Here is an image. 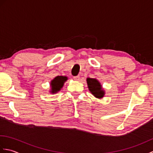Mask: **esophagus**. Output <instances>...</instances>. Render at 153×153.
I'll list each match as a JSON object with an SVG mask.
<instances>
[{
  "label": "esophagus",
  "mask_w": 153,
  "mask_h": 153,
  "mask_svg": "<svg viewBox=\"0 0 153 153\" xmlns=\"http://www.w3.org/2000/svg\"><path fill=\"white\" fill-rule=\"evenodd\" d=\"M79 78H80L79 76H74V80H76V81H78V80L79 79Z\"/></svg>",
  "instance_id": "obj_1"
}]
</instances>
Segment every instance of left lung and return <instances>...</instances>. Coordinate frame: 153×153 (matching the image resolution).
<instances>
[{"label":"left lung","mask_w":153,"mask_h":153,"mask_svg":"<svg viewBox=\"0 0 153 153\" xmlns=\"http://www.w3.org/2000/svg\"><path fill=\"white\" fill-rule=\"evenodd\" d=\"M87 82L89 91L94 96L97 97V98L103 97L105 92L102 90V87L98 81L96 79L87 78Z\"/></svg>","instance_id":"obj_1"}]
</instances>
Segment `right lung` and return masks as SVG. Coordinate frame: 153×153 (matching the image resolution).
I'll use <instances>...</instances> for the list:
<instances>
[{"instance_id":"add662e5","label":"right lung","mask_w":153,"mask_h":153,"mask_svg":"<svg viewBox=\"0 0 153 153\" xmlns=\"http://www.w3.org/2000/svg\"><path fill=\"white\" fill-rule=\"evenodd\" d=\"M67 77L65 76H57L52 80L51 83L52 87V92L53 93H56L60 91L62 87H63L64 82L67 80Z\"/></svg>"}]
</instances>
